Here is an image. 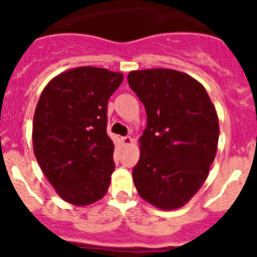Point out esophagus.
Here are the masks:
<instances>
[{
  "instance_id": "obj_1",
  "label": "esophagus",
  "mask_w": 257,
  "mask_h": 257,
  "mask_svg": "<svg viewBox=\"0 0 257 257\" xmlns=\"http://www.w3.org/2000/svg\"><path fill=\"white\" fill-rule=\"evenodd\" d=\"M122 143H123L124 147H127V145H130L131 143H133V139H131V136H123L122 138Z\"/></svg>"
}]
</instances>
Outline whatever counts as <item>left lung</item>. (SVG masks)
Here are the masks:
<instances>
[{"label":"left lung","instance_id":"8db88e82","mask_svg":"<svg viewBox=\"0 0 257 257\" xmlns=\"http://www.w3.org/2000/svg\"><path fill=\"white\" fill-rule=\"evenodd\" d=\"M127 81L147 112L133 170L136 189L156 207H181L205 183L216 154L215 106L198 81L178 70H135Z\"/></svg>","mask_w":257,"mask_h":257}]
</instances>
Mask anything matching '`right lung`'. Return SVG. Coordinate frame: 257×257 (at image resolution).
Returning a JSON list of instances; mask_svg holds the SVG:
<instances>
[{"label": "right lung", "instance_id": "right-lung-1", "mask_svg": "<svg viewBox=\"0 0 257 257\" xmlns=\"http://www.w3.org/2000/svg\"><path fill=\"white\" fill-rule=\"evenodd\" d=\"M123 76L79 67L44 88L33 118L38 165L64 201L91 205L106 193L114 171V144L106 134V105Z\"/></svg>", "mask_w": 257, "mask_h": 257}]
</instances>
